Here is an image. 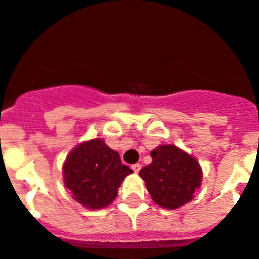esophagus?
<instances>
[{"instance_id": "1", "label": "esophagus", "mask_w": 259, "mask_h": 259, "mask_svg": "<svg viewBox=\"0 0 259 259\" xmlns=\"http://www.w3.org/2000/svg\"><path fill=\"white\" fill-rule=\"evenodd\" d=\"M132 170H134V172H139V171L141 170V164L140 163H135L132 164Z\"/></svg>"}]
</instances>
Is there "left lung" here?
I'll use <instances>...</instances> for the list:
<instances>
[{
    "instance_id": "obj_1",
    "label": "left lung",
    "mask_w": 259,
    "mask_h": 259,
    "mask_svg": "<svg viewBox=\"0 0 259 259\" xmlns=\"http://www.w3.org/2000/svg\"><path fill=\"white\" fill-rule=\"evenodd\" d=\"M152 163L139 172L152 200L163 209H178L194 197L200 188L202 171L197 159L175 145L152 150Z\"/></svg>"
}]
</instances>
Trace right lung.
Masks as SVG:
<instances>
[{"mask_svg":"<svg viewBox=\"0 0 259 259\" xmlns=\"http://www.w3.org/2000/svg\"><path fill=\"white\" fill-rule=\"evenodd\" d=\"M132 174L115 150L93 139L71 150L63 164V180L75 201L91 210L104 209L115 200L118 188Z\"/></svg>","mask_w":259,"mask_h":259,"instance_id":"add662e5","label":"right lung"}]
</instances>
